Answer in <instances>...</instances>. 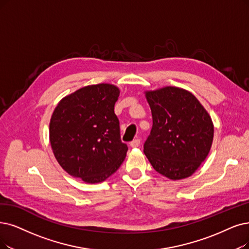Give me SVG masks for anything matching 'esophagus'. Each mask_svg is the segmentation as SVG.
Wrapping results in <instances>:
<instances>
[{
	"label": "esophagus",
	"instance_id": "1",
	"mask_svg": "<svg viewBox=\"0 0 249 249\" xmlns=\"http://www.w3.org/2000/svg\"><path fill=\"white\" fill-rule=\"evenodd\" d=\"M140 143H141L140 139H135V140H133V141L130 143V145H131V147L136 148V147H139V146H140Z\"/></svg>",
	"mask_w": 249,
	"mask_h": 249
}]
</instances>
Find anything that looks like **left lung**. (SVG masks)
Instances as JSON below:
<instances>
[{
	"label": "left lung",
	"mask_w": 249,
	"mask_h": 249,
	"mask_svg": "<svg viewBox=\"0 0 249 249\" xmlns=\"http://www.w3.org/2000/svg\"><path fill=\"white\" fill-rule=\"evenodd\" d=\"M152 128L144 153L154 170L172 180L195 173L213 139L210 114L190 92L176 87L146 92Z\"/></svg>",
	"instance_id": "8db88e82"
}]
</instances>
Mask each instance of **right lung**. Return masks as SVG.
I'll return each mask as SVG.
<instances>
[{"mask_svg":"<svg viewBox=\"0 0 249 249\" xmlns=\"http://www.w3.org/2000/svg\"><path fill=\"white\" fill-rule=\"evenodd\" d=\"M119 90L99 84L79 89L58 103L50 121V142L57 161L71 176L100 183L124 160L114 104Z\"/></svg>","mask_w":249,"mask_h":249,"instance_id":"1","label":"right lung"}]
</instances>
